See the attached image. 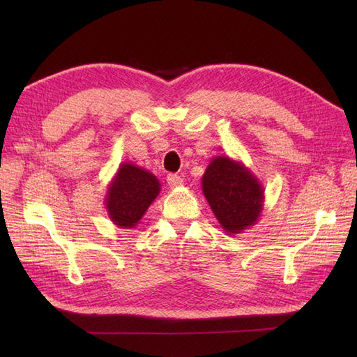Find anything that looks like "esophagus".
I'll list each match as a JSON object with an SVG mask.
<instances>
[{
	"label": "esophagus",
	"mask_w": 357,
	"mask_h": 357,
	"mask_svg": "<svg viewBox=\"0 0 357 357\" xmlns=\"http://www.w3.org/2000/svg\"><path fill=\"white\" fill-rule=\"evenodd\" d=\"M167 181H168V186L169 188H178V186H183V178L177 174H169L167 177Z\"/></svg>",
	"instance_id": "obj_1"
}]
</instances>
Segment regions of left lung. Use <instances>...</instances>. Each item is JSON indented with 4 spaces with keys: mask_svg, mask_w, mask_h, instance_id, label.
Returning <instances> with one entry per match:
<instances>
[{
    "mask_svg": "<svg viewBox=\"0 0 357 357\" xmlns=\"http://www.w3.org/2000/svg\"><path fill=\"white\" fill-rule=\"evenodd\" d=\"M201 186L226 234H241L261 218L265 189L241 160L223 155L214 156L205 168Z\"/></svg>",
    "mask_w": 357,
    "mask_h": 357,
    "instance_id": "8db88e82",
    "label": "left lung"
}]
</instances>
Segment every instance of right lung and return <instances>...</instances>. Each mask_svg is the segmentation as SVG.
Segmentation results:
<instances>
[{"mask_svg": "<svg viewBox=\"0 0 357 357\" xmlns=\"http://www.w3.org/2000/svg\"><path fill=\"white\" fill-rule=\"evenodd\" d=\"M160 192V183L152 172L132 162L119 165L107 186L105 210L110 220L122 229H132Z\"/></svg>", "mask_w": 357, "mask_h": 357, "instance_id": "right-lung-1", "label": "right lung"}]
</instances>
